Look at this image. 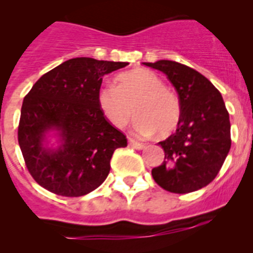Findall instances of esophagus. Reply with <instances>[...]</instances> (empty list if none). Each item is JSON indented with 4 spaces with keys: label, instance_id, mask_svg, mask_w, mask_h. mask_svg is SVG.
I'll return each mask as SVG.
<instances>
[{
    "label": "esophagus",
    "instance_id": "obj_1",
    "mask_svg": "<svg viewBox=\"0 0 253 253\" xmlns=\"http://www.w3.org/2000/svg\"><path fill=\"white\" fill-rule=\"evenodd\" d=\"M128 143H129V146L133 147V148H135V149H142L143 147H144V144H143V143L137 142V140L133 139V138H129Z\"/></svg>",
    "mask_w": 253,
    "mask_h": 253
}]
</instances>
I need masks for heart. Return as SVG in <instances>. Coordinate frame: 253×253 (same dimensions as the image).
I'll list each match as a JSON object with an SVG mask.
<instances>
[{
    "label": "heart",
    "instance_id": "heart-1",
    "mask_svg": "<svg viewBox=\"0 0 253 253\" xmlns=\"http://www.w3.org/2000/svg\"><path fill=\"white\" fill-rule=\"evenodd\" d=\"M97 105L115 128L125 126L133 114H137L134 130L140 135L156 131L169 135L177 128L181 118L177 95L146 68L122 73L116 77V84H102L97 91Z\"/></svg>",
    "mask_w": 253,
    "mask_h": 253
}]
</instances>
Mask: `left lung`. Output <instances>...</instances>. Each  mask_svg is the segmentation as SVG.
Wrapping results in <instances>:
<instances>
[{"instance_id": "obj_1", "label": "left lung", "mask_w": 253, "mask_h": 253, "mask_svg": "<svg viewBox=\"0 0 253 253\" xmlns=\"http://www.w3.org/2000/svg\"><path fill=\"white\" fill-rule=\"evenodd\" d=\"M167 76L178 93L177 129L160 142L165 161L152 169L153 180L169 193L187 194L215 178L231 149V123L214 84L195 69L172 60L144 63Z\"/></svg>"}]
</instances>
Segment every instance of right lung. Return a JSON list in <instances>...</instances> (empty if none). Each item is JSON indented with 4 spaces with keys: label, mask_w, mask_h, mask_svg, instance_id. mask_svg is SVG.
<instances>
[{
    "label": "right lung",
    "mask_w": 253,
    "mask_h": 253,
    "mask_svg": "<svg viewBox=\"0 0 253 253\" xmlns=\"http://www.w3.org/2000/svg\"><path fill=\"white\" fill-rule=\"evenodd\" d=\"M126 62L73 58L35 82L21 106L17 139L28 171L42 187L68 198L86 195L110 171L116 148L126 137L105 119L97 105L102 77ZM60 131L62 144L43 148L45 133Z\"/></svg>",
    "instance_id": "obj_1"
}]
</instances>
